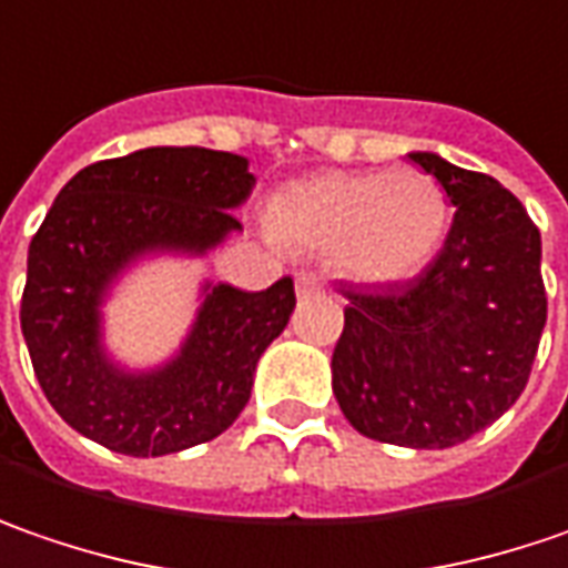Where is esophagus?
I'll return each mask as SVG.
<instances>
[{
    "instance_id": "1",
    "label": "esophagus",
    "mask_w": 568,
    "mask_h": 568,
    "mask_svg": "<svg viewBox=\"0 0 568 568\" xmlns=\"http://www.w3.org/2000/svg\"><path fill=\"white\" fill-rule=\"evenodd\" d=\"M323 291V277L316 271H300L297 274V294L306 297V294H320Z\"/></svg>"
}]
</instances>
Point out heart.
I'll return each instance as SVG.
<instances>
[{"mask_svg": "<svg viewBox=\"0 0 568 568\" xmlns=\"http://www.w3.org/2000/svg\"><path fill=\"white\" fill-rule=\"evenodd\" d=\"M268 230L281 245L335 255L357 284L393 287L415 277L438 252L447 197L422 169L323 172L274 194Z\"/></svg>", "mask_w": 568, "mask_h": 568, "instance_id": "heart-1", "label": "heart"}]
</instances>
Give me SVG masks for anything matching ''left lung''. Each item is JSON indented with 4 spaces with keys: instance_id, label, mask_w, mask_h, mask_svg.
I'll return each mask as SVG.
<instances>
[{
    "instance_id": "left-lung-1",
    "label": "left lung",
    "mask_w": 568,
    "mask_h": 568,
    "mask_svg": "<svg viewBox=\"0 0 568 568\" xmlns=\"http://www.w3.org/2000/svg\"><path fill=\"white\" fill-rule=\"evenodd\" d=\"M447 191L438 258L389 291H345L332 393L364 438L440 450L515 406L530 377L547 291L540 230L493 175L409 153Z\"/></svg>"
}]
</instances>
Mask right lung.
I'll return each instance as SVG.
<instances>
[{
  "mask_svg": "<svg viewBox=\"0 0 568 568\" xmlns=\"http://www.w3.org/2000/svg\"><path fill=\"white\" fill-rule=\"evenodd\" d=\"M248 159L204 146H150L101 159L57 194L28 248L21 332L43 396L79 435L128 457H162L223 435L245 409L258 357L284 332L297 297L204 284L179 355L128 371L101 345V303L150 252L204 255L242 223Z\"/></svg>",
  "mask_w": 568,
  "mask_h": 568,
  "instance_id": "1",
  "label": "right lung"
}]
</instances>
